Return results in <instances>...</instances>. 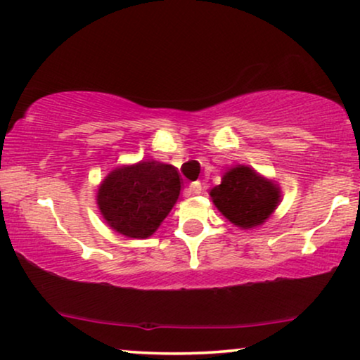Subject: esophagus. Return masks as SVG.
Wrapping results in <instances>:
<instances>
[{"instance_id":"esophagus-1","label":"esophagus","mask_w":360,"mask_h":360,"mask_svg":"<svg viewBox=\"0 0 360 360\" xmlns=\"http://www.w3.org/2000/svg\"><path fill=\"white\" fill-rule=\"evenodd\" d=\"M200 191H202V186H200L199 181H195V183H191L188 191H186L184 195H193V194H200Z\"/></svg>"}]
</instances>
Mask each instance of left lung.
Returning a JSON list of instances; mask_svg holds the SVG:
<instances>
[{
    "mask_svg": "<svg viewBox=\"0 0 360 360\" xmlns=\"http://www.w3.org/2000/svg\"><path fill=\"white\" fill-rule=\"evenodd\" d=\"M210 198L229 222L242 229L262 225L281 200L276 183L258 174L250 166L238 165L222 176V183L210 189Z\"/></svg>",
    "mask_w": 360,
    "mask_h": 360,
    "instance_id": "1",
    "label": "left lung"
}]
</instances>
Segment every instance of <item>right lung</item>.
Wrapping results in <instances>:
<instances>
[{
    "mask_svg": "<svg viewBox=\"0 0 360 360\" xmlns=\"http://www.w3.org/2000/svg\"><path fill=\"white\" fill-rule=\"evenodd\" d=\"M181 193L172 165L140 161L113 169L97 191V204L113 230L130 238H148L171 212Z\"/></svg>",
    "mask_w": 360,
    "mask_h": 360,
    "instance_id": "obj_1",
    "label": "right lung"
}]
</instances>
